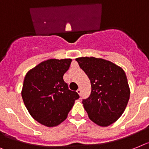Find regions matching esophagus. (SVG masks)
I'll use <instances>...</instances> for the list:
<instances>
[{
	"label": "esophagus",
	"mask_w": 149,
	"mask_h": 149,
	"mask_svg": "<svg viewBox=\"0 0 149 149\" xmlns=\"http://www.w3.org/2000/svg\"><path fill=\"white\" fill-rule=\"evenodd\" d=\"M77 93H78L79 95H80L81 93H82V90H81V88H79L78 89H77Z\"/></svg>",
	"instance_id": "obj_1"
}]
</instances>
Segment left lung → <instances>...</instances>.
I'll return each instance as SVG.
<instances>
[{"label":"left lung","mask_w":149,"mask_h":149,"mask_svg":"<svg viewBox=\"0 0 149 149\" xmlns=\"http://www.w3.org/2000/svg\"><path fill=\"white\" fill-rule=\"evenodd\" d=\"M76 61L91 82L89 97L82 99L89 119L102 127L117 120L127 107L130 91L123 69L111 61L95 57Z\"/></svg>","instance_id":"obj_1"}]
</instances>
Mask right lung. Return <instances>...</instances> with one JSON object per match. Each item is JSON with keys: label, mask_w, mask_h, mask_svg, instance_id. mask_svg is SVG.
<instances>
[{"label": "right lung", "mask_w": 149, "mask_h": 149, "mask_svg": "<svg viewBox=\"0 0 149 149\" xmlns=\"http://www.w3.org/2000/svg\"><path fill=\"white\" fill-rule=\"evenodd\" d=\"M71 59H50L26 73L22 97L33 118L46 127H55L67 117L79 95L69 89L63 77Z\"/></svg>", "instance_id": "1"}]
</instances>
